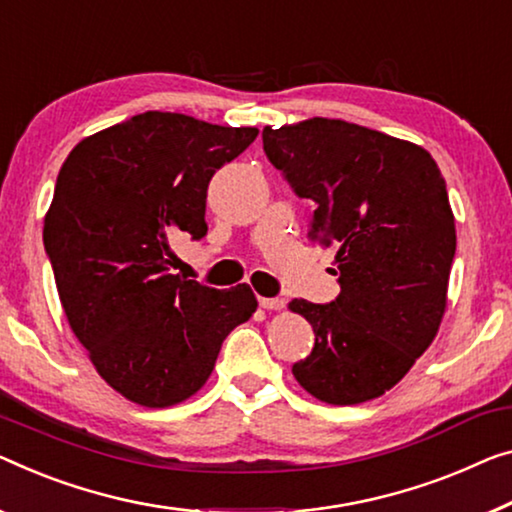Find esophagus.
<instances>
[{
    "mask_svg": "<svg viewBox=\"0 0 512 512\" xmlns=\"http://www.w3.org/2000/svg\"><path fill=\"white\" fill-rule=\"evenodd\" d=\"M259 305H262L264 310H282V308H285V301H282V299H266V296H259Z\"/></svg>",
    "mask_w": 512,
    "mask_h": 512,
    "instance_id": "34e87169",
    "label": "esophagus"
}]
</instances>
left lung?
<instances>
[{
  "label": "left lung",
  "mask_w": 512,
  "mask_h": 512,
  "mask_svg": "<svg viewBox=\"0 0 512 512\" xmlns=\"http://www.w3.org/2000/svg\"><path fill=\"white\" fill-rule=\"evenodd\" d=\"M264 154L315 202L310 239L335 248L338 299H294L315 331L299 384L329 404L375 400L432 345L446 310L455 218L423 147L342 119L262 131Z\"/></svg>",
  "instance_id": "obj_1"
}]
</instances>
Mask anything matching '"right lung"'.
I'll return each instance as SVG.
<instances>
[{
    "label": "right lung",
    "mask_w": 512,
    "mask_h": 512,
    "mask_svg": "<svg viewBox=\"0 0 512 512\" xmlns=\"http://www.w3.org/2000/svg\"><path fill=\"white\" fill-rule=\"evenodd\" d=\"M257 133L154 110L85 137L61 165L45 253L75 338L126 400H188L257 310L248 285L213 289L170 273L172 239L207 234L209 181Z\"/></svg>",
    "instance_id": "right-lung-1"
}]
</instances>
